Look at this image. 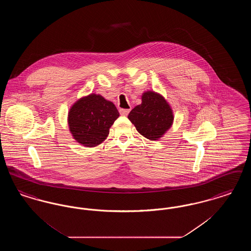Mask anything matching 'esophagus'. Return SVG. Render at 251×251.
Wrapping results in <instances>:
<instances>
[{
	"mask_svg": "<svg viewBox=\"0 0 251 251\" xmlns=\"http://www.w3.org/2000/svg\"><path fill=\"white\" fill-rule=\"evenodd\" d=\"M131 109H120V113L121 116H128V114L130 113Z\"/></svg>",
	"mask_w": 251,
	"mask_h": 251,
	"instance_id": "obj_1",
	"label": "esophagus"
}]
</instances>
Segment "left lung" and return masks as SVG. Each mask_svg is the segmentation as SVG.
Here are the masks:
<instances>
[{
    "label": "left lung",
    "mask_w": 251,
    "mask_h": 251,
    "mask_svg": "<svg viewBox=\"0 0 251 251\" xmlns=\"http://www.w3.org/2000/svg\"><path fill=\"white\" fill-rule=\"evenodd\" d=\"M128 119L144 137L158 140L172 126L174 116L163 96L147 91L142 95L141 104L131 110Z\"/></svg>",
    "instance_id": "obj_1"
}]
</instances>
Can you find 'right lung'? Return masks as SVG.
Listing matches in <instances>:
<instances>
[{"instance_id":"add662e5","label":"right lung","mask_w":251,"mask_h":251,"mask_svg":"<svg viewBox=\"0 0 251 251\" xmlns=\"http://www.w3.org/2000/svg\"><path fill=\"white\" fill-rule=\"evenodd\" d=\"M120 113L112 101L97 94L83 97L70 109L68 123L73 138L84 147L102 143Z\"/></svg>"}]
</instances>
